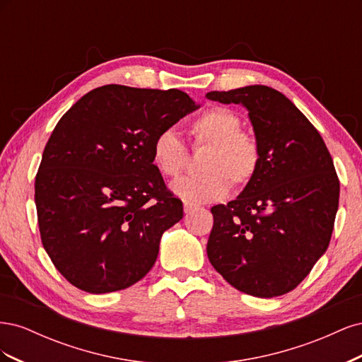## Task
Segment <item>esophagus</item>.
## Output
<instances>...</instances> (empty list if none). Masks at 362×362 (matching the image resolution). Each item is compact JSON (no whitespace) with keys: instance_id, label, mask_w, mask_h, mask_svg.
<instances>
[{"instance_id":"esophagus-1","label":"esophagus","mask_w":362,"mask_h":362,"mask_svg":"<svg viewBox=\"0 0 362 362\" xmlns=\"http://www.w3.org/2000/svg\"><path fill=\"white\" fill-rule=\"evenodd\" d=\"M194 208H198V204L190 202V201H184V211H185V213H190V211H193Z\"/></svg>"}]
</instances>
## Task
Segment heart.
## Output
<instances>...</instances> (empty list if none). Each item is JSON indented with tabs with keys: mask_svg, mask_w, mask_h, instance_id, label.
Returning <instances> with one entry per match:
<instances>
[{
	"mask_svg": "<svg viewBox=\"0 0 362 362\" xmlns=\"http://www.w3.org/2000/svg\"><path fill=\"white\" fill-rule=\"evenodd\" d=\"M242 117L226 107H210L190 122L193 146H206L199 175L172 182L173 192L185 199L213 202L222 199L229 189L243 190L255 180L262 152L258 139L242 129ZM152 163L164 177L175 178L187 168L189 151L173 129L157 133L151 146Z\"/></svg>",
	"mask_w": 362,
	"mask_h": 362,
	"instance_id": "b5f03b06",
	"label": "heart"
}]
</instances>
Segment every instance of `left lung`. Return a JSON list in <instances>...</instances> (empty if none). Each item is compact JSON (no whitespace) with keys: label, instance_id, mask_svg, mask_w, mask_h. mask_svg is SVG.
<instances>
[{"label":"left lung","instance_id":"8db88e82","mask_svg":"<svg viewBox=\"0 0 362 362\" xmlns=\"http://www.w3.org/2000/svg\"><path fill=\"white\" fill-rule=\"evenodd\" d=\"M206 98L245 105L262 152L255 180L211 208L208 259L234 288L276 298L298 287L329 246L339 198L332 157L306 116L272 87Z\"/></svg>","mask_w":362,"mask_h":362}]
</instances>
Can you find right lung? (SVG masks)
I'll use <instances>...</instances> for the list:
<instances>
[{"label":"right lung","mask_w":362,"mask_h":362,"mask_svg":"<svg viewBox=\"0 0 362 362\" xmlns=\"http://www.w3.org/2000/svg\"><path fill=\"white\" fill-rule=\"evenodd\" d=\"M196 108L178 89L107 84L62 116L43 149L35 201L42 245L72 286L124 290L154 266L182 202L152 163V140Z\"/></svg>","instance_id":"right-lung-1"}]
</instances>
